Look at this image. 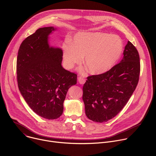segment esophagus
<instances>
[{
	"label": "esophagus",
	"instance_id": "esophagus-1",
	"mask_svg": "<svg viewBox=\"0 0 156 156\" xmlns=\"http://www.w3.org/2000/svg\"><path fill=\"white\" fill-rule=\"evenodd\" d=\"M78 83H80V84H83L85 82H86V80L85 79H84V78H83L82 77H78Z\"/></svg>",
	"mask_w": 156,
	"mask_h": 156
}]
</instances>
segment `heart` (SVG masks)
Wrapping results in <instances>:
<instances>
[{"mask_svg":"<svg viewBox=\"0 0 156 156\" xmlns=\"http://www.w3.org/2000/svg\"><path fill=\"white\" fill-rule=\"evenodd\" d=\"M65 67L73 69L84 64L91 75L105 73L112 69L123 52V43L117 35L100 32H83L75 34L73 42L65 43L62 47Z\"/></svg>","mask_w":156,"mask_h":156,"instance_id":"heart-1","label":"heart"}]
</instances>
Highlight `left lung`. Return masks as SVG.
<instances>
[{
	"instance_id": "obj_1",
	"label": "left lung",
	"mask_w": 156,
	"mask_h": 156,
	"mask_svg": "<svg viewBox=\"0 0 156 156\" xmlns=\"http://www.w3.org/2000/svg\"><path fill=\"white\" fill-rule=\"evenodd\" d=\"M140 73L138 52L128 41L119 63L105 73L87 78L83 87L87 117L102 123L115 117L135 90Z\"/></svg>"
}]
</instances>
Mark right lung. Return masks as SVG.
<instances>
[{"label": "right lung", "mask_w": 156, "mask_h": 156, "mask_svg": "<svg viewBox=\"0 0 156 156\" xmlns=\"http://www.w3.org/2000/svg\"><path fill=\"white\" fill-rule=\"evenodd\" d=\"M56 28H39L20 46L16 60L17 81L24 99L37 115L49 120L60 117L69 89L77 75L62 66L63 52L51 47L49 36Z\"/></svg>", "instance_id": "right-lung-1"}]
</instances>
